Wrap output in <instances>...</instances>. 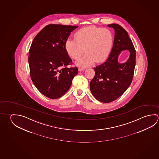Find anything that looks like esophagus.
Instances as JSON below:
<instances>
[{"label": "esophagus", "mask_w": 159, "mask_h": 159, "mask_svg": "<svg viewBox=\"0 0 159 159\" xmlns=\"http://www.w3.org/2000/svg\"><path fill=\"white\" fill-rule=\"evenodd\" d=\"M84 70H85V69H84V68H79V71H84Z\"/></svg>", "instance_id": "1"}]
</instances>
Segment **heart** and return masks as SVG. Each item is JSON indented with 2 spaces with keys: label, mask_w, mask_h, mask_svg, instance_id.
Segmentation results:
<instances>
[{
  "label": "heart",
  "mask_w": 159,
  "mask_h": 159,
  "mask_svg": "<svg viewBox=\"0 0 159 159\" xmlns=\"http://www.w3.org/2000/svg\"><path fill=\"white\" fill-rule=\"evenodd\" d=\"M113 36L107 28L89 27L81 29L76 37H69L65 43L67 52L73 59L79 58L76 64L81 67H88L95 62L102 61L111 52Z\"/></svg>",
  "instance_id": "obj_1"
}]
</instances>
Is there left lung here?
<instances>
[{
  "instance_id": "left-lung-1",
  "label": "left lung",
  "mask_w": 159,
  "mask_h": 159,
  "mask_svg": "<svg viewBox=\"0 0 159 159\" xmlns=\"http://www.w3.org/2000/svg\"><path fill=\"white\" fill-rule=\"evenodd\" d=\"M114 28V43L108 59L94 68L95 76L90 83L92 94L98 100L110 103L120 97L131 85L136 65V50L127 32L118 24L108 25ZM130 52L128 60L120 64L117 57L122 50Z\"/></svg>"
}]
</instances>
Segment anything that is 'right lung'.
I'll use <instances>...</instances> for the list:
<instances>
[{"instance_id":"right-lung-1","label":"right lung","mask_w":159,"mask_h":159,"mask_svg":"<svg viewBox=\"0 0 159 159\" xmlns=\"http://www.w3.org/2000/svg\"><path fill=\"white\" fill-rule=\"evenodd\" d=\"M78 26L50 24L34 37L29 50L30 76L40 93L51 99H57L69 89L78 73L72 64L65 43L71 32Z\"/></svg>"}]
</instances>
